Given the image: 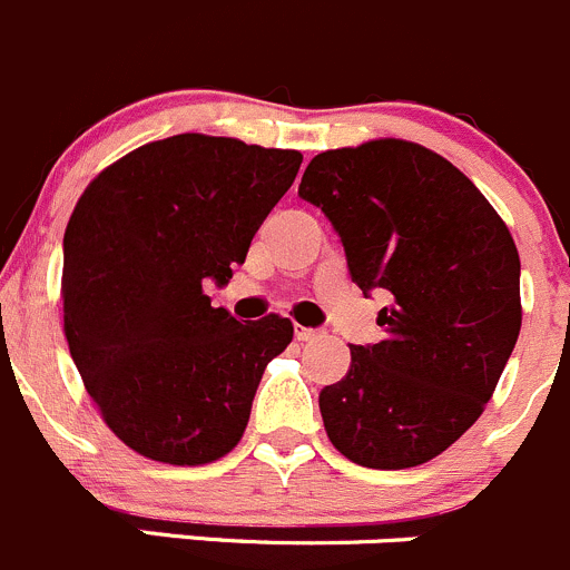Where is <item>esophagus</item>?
Segmentation results:
<instances>
[{
  "label": "esophagus",
  "instance_id": "34e87169",
  "mask_svg": "<svg viewBox=\"0 0 570 570\" xmlns=\"http://www.w3.org/2000/svg\"><path fill=\"white\" fill-rule=\"evenodd\" d=\"M295 336L301 342H317V340H323V331H314V328H303V325H297L295 328Z\"/></svg>",
  "mask_w": 570,
  "mask_h": 570
}]
</instances>
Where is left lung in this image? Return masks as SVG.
Here are the masks:
<instances>
[{
	"label": "left lung",
	"mask_w": 570,
	"mask_h": 570,
	"mask_svg": "<svg viewBox=\"0 0 570 570\" xmlns=\"http://www.w3.org/2000/svg\"><path fill=\"white\" fill-rule=\"evenodd\" d=\"M297 195L340 234L358 289L390 295L384 340L351 345L323 386L331 445L403 471L454 445L493 397L521 334V258L488 197L451 161L403 138L312 158Z\"/></svg>",
	"instance_id": "obj_1"
}]
</instances>
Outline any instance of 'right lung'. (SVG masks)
Wrapping results in <instances>:
<instances>
[{
	"label": "right lung",
	"instance_id": "obj_1",
	"mask_svg": "<svg viewBox=\"0 0 570 570\" xmlns=\"http://www.w3.org/2000/svg\"><path fill=\"white\" fill-rule=\"evenodd\" d=\"M297 150L180 132L105 167L63 236V334L110 432L147 460L208 465L250 420L292 320L214 308L301 169Z\"/></svg>",
	"mask_w": 570,
	"mask_h": 570
}]
</instances>
